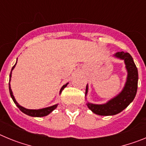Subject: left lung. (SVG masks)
Segmentation results:
<instances>
[{"instance_id":"obj_1","label":"left lung","mask_w":146,"mask_h":146,"mask_svg":"<svg viewBox=\"0 0 146 146\" xmlns=\"http://www.w3.org/2000/svg\"><path fill=\"white\" fill-rule=\"evenodd\" d=\"M115 58L124 60L127 71V78L123 90L116 96L103 104H95L87 103V106L93 113L99 115H114L123 111L129 104L133 101L137 90L138 72L133 58L129 53L118 52L115 54ZM88 87L86 86V96L88 94Z\"/></svg>"}]
</instances>
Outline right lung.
I'll list each match as a JSON object with an SVG mask.
<instances>
[{"label":"right lung","instance_id":"obj_1","mask_svg":"<svg viewBox=\"0 0 146 146\" xmlns=\"http://www.w3.org/2000/svg\"><path fill=\"white\" fill-rule=\"evenodd\" d=\"M17 64V62L16 64H15V66L12 67V69H11V71L14 69V68L15 67ZM11 73H10V75H9V93H10V95H11V99H13V101L15 102V104H16L17 107L19 109L23 112V113H25V114L28 115H30V116H33V117H43V116H46L47 115L50 114V113H52L53 111L54 110L55 108H57L58 106V104H55V105H52L51 107H48V108H42V109H38V110H29V109H26V108H23V107L20 106V104H18L17 102L16 99H15V96L13 95V93L11 91V86H10V81H11ZM68 85V83H66V85L63 86V87L61 88L60 91V93L62 92V91L64 90V88L66 87V86Z\"/></svg>","mask_w":146,"mask_h":146}]
</instances>
